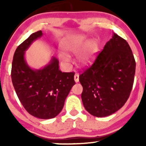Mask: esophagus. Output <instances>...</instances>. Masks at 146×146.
Listing matches in <instances>:
<instances>
[{"mask_svg": "<svg viewBox=\"0 0 146 146\" xmlns=\"http://www.w3.org/2000/svg\"><path fill=\"white\" fill-rule=\"evenodd\" d=\"M74 80L75 82H79V74L78 73H75L74 75Z\"/></svg>", "mask_w": 146, "mask_h": 146, "instance_id": "obj_1", "label": "esophagus"}]
</instances>
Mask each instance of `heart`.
<instances>
[{"label": "heart", "mask_w": 146, "mask_h": 146, "mask_svg": "<svg viewBox=\"0 0 146 146\" xmlns=\"http://www.w3.org/2000/svg\"><path fill=\"white\" fill-rule=\"evenodd\" d=\"M62 47L65 51L72 54L79 53L78 62L81 66H88L96 58L98 53V44L95 40H88L86 36L77 35L68 37L64 40ZM63 62H69V57L64 53L58 54Z\"/></svg>", "instance_id": "obj_1"}]
</instances>
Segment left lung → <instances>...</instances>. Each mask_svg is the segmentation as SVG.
<instances>
[{
    "mask_svg": "<svg viewBox=\"0 0 146 146\" xmlns=\"http://www.w3.org/2000/svg\"><path fill=\"white\" fill-rule=\"evenodd\" d=\"M135 68L128 43L114 33L94 63L79 76L85 109L98 117L109 116L119 110L130 96Z\"/></svg>",
    "mask_w": 146,
    "mask_h": 146,
    "instance_id": "8db88e82",
    "label": "left lung"
}]
</instances>
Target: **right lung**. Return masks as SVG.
<instances>
[{
  "label": "right lung",
  "instance_id": "1",
  "mask_svg": "<svg viewBox=\"0 0 146 146\" xmlns=\"http://www.w3.org/2000/svg\"><path fill=\"white\" fill-rule=\"evenodd\" d=\"M42 36V31L32 33L16 48L11 66L13 86L25 110L33 117L48 119L56 117L75 82V73H62L59 61L53 57L46 66L33 69L27 63L25 53L30 45Z\"/></svg>",
  "mask_w": 146,
  "mask_h": 146
}]
</instances>
